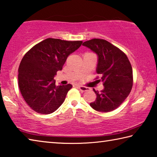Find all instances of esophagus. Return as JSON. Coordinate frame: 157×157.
I'll use <instances>...</instances> for the list:
<instances>
[{
	"label": "esophagus",
	"instance_id": "obj_1",
	"mask_svg": "<svg viewBox=\"0 0 157 157\" xmlns=\"http://www.w3.org/2000/svg\"><path fill=\"white\" fill-rule=\"evenodd\" d=\"M78 89L80 90V91H81V92H86V91H87V90H89V88H87V87H84V86H78Z\"/></svg>",
	"mask_w": 157,
	"mask_h": 157
}]
</instances>
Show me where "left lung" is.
Masks as SVG:
<instances>
[{"instance_id": "obj_1", "label": "left lung", "mask_w": 157, "mask_h": 157, "mask_svg": "<svg viewBox=\"0 0 157 157\" xmlns=\"http://www.w3.org/2000/svg\"><path fill=\"white\" fill-rule=\"evenodd\" d=\"M83 46L97 54L98 63L96 71L101 74L104 88L98 92L90 106L95 110L108 112L121 105L130 94L133 83L132 68L123 52L108 41L99 38L86 41Z\"/></svg>"}]
</instances>
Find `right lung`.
Returning a JSON list of instances; mask_svg holds the SVG:
<instances>
[{
    "mask_svg": "<svg viewBox=\"0 0 157 157\" xmlns=\"http://www.w3.org/2000/svg\"><path fill=\"white\" fill-rule=\"evenodd\" d=\"M82 43L49 38L25 54L18 68V86L24 100L33 110L51 114L64 102L72 86H56L54 78L63 69L67 56Z\"/></svg>",
    "mask_w": 157,
    "mask_h": 157,
    "instance_id": "1",
    "label": "right lung"
}]
</instances>
